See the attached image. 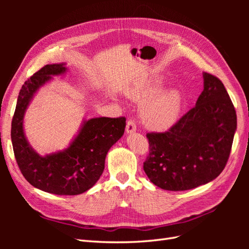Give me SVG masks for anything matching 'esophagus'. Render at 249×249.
Masks as SVG:
<instances>
[{"label":"esophagus","mask_w":249,"mask_h":249,"mask_svg":"<svg viewBox=\"0 0 249 249\" xmlns=\"http://www.w3.org/2000/svg\"><path fill=\"white\" fill-rule=\"evenodd\" d=\"M125 130H126V133H134L135 131L137 130L136 123H135L133 119H129V120H127Z\"/></svg>","instance_id":"obj_1"}]
</instances>
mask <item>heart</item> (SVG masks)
I'll list each match as a JSON object with an SVG mask.
<instances>
[{
	"mask_svg": "<svg viewBox=\"0 0 249 249\" xmlns=\"http://www.w3.org/2000/svg\"><path fill=\"white\" fill-rule=\"evenodd\" d=\"M158 88V83H149L135 90L131 96L140 103L149 98L141 109L143 123L150 129L165 130L178 120L183 107V96L178 90L170 89L153 97Z\"/></svg>",
	"mask_w": 249,
	"mask_h": 249,
	"instance_id": "b5f03b06",
	"label": "heart"
}]
</instances>
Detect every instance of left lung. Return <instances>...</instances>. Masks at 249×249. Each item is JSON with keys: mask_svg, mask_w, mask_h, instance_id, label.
I'll return each mask as SVG.
<instances>
[{"mask_svg": "<svg viewBox=\"0 0 249 249\" xmlns=\"http://www.w3.org/2000/svg\"><path fill=\"white\" fill-rule=\"evenodd\" d=\"M237 129L236 110L223 83L203 73V91L190 109L163 133H147L143 170L156 186L184 191L216 178L230 158Z\"/></svg>", "mask_w": 249, "mask_h": 249, "instance_id": "8db88e82", "label": "left lung"}]
</instances>
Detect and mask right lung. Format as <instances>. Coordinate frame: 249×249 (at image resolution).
Instances as JSON below:
<instances>
[{
  "label": "right lung",
  "mask_w": 249,
  "mask_h": 249,
  "mask_svg": "<svg viewBox=\"0 0 249 249\" xmlns=\"http://www.w3.org/2000/svg\"><path fill=\"white\" fill-rule=\"evenodd\" d=\"M66 71L64 64H48L21 86L11 123L14 157L22 176L35 188L57 195H78L89 190L105 168L110 147L123 136L125 117L89 119L64 152L41 157L31 148L22 130V118L36 90Z\"/></svg>",
  "instance_id": "1"
}]
</instances>
